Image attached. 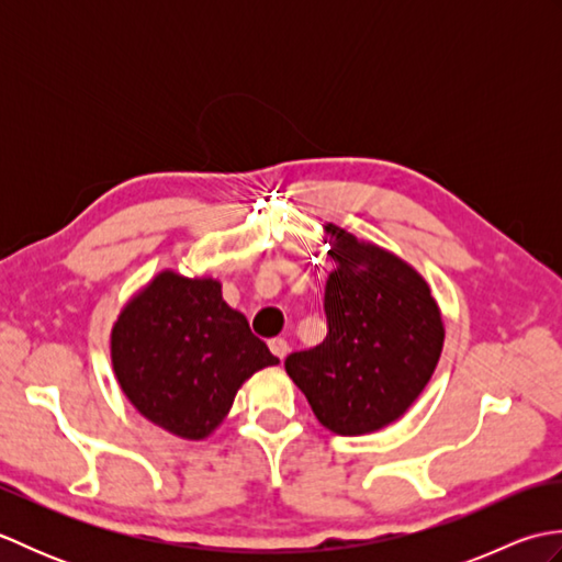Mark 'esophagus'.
<instances>
[{
	"label": "esophagus",
	"mask_w": 562,
	"mask_h": 562,
	"mask_svg": "<svg viewBox=\"0 0 562 562\" xmlns=\"http://www.w3.org/2000/svg\"><path fill=\"white\" fill-rule=\"evenodd\" d=\"M268 348H270V352L274 357H278V360H284V357H288V352H290V345H288V340H284V338H272L268 342Z\"/></svg>",
	"instance_id": "esophagus-1"
}]
</instances>
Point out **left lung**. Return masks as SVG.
<instances>
[{"mask_svg":"<svg viewBox=\"0 0 562 562\" xmlns=\"http://www.w3.org/2000/svg\"><path fill=\"white\" fill-rule=\"evenodd\" d=\"M336 260L326 280L328 336L284 360L318 423L342 437L396 423L432 379L445 321L413 266L376 244L324 224Z\"/></svg>","mask_w":562,"mask_h":562,"instance_id":"8db88e82","label":"left lung"}]
</instances>
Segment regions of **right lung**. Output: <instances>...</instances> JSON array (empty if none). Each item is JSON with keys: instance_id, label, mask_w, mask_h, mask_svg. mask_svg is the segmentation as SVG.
<instances>
[{"instance_id": "add662e5", "label": "right lung", "mask_w": 562, "mask_h": 562, "mask_svg": "<svg viewBox=\"0 0 562 562\" xmlns=\"http://www.w3.org/2000/svg\"><path fill=\"white\" fill-rule=\"evenodd\" d=\"M111 362L142 417L198 441L222 425L246 379L280 360L222 300L220 280L161 270L113 324Z\"/></svg>"}]
</instances>
